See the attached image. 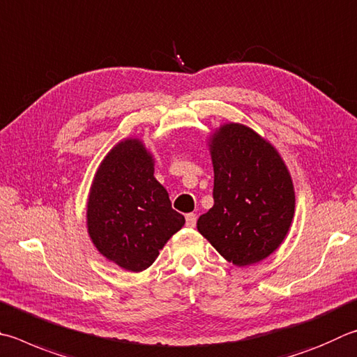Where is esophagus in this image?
<instances>
[{
	"label": "esophagus",
	"instance_id": "34e87169",
	"mask_svg": "<svg viewBox=\"0 0 357 357\" xmlns=\"http://www.w3.org/2000/svg\"><path fill=\"white\" fill-rule=\"evenodd\" d=\"M197 213H187L185 215V225L189 226V228H193V226L197 225Z\"/></svg>",
	"mask_w": 357,
	"mask_h": 357
}]
</instances>
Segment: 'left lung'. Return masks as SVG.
Segmentation results:
<instances>
[{
	"mask_svg": "<svg viewBox=\"0 0 357 357\" xmlns=\"http://www.w3.org/2000/svg\"><path fill=\"white\" fill-rule=\"evenodd\" d=\"M209 146L213 206L197 228L228 262L256 264L289 232L295 212L290 173L267 140L238 123L213 132Z\"/></svg>",
	"mask_w": 357,
	"mask_h": 357,
	"instance_id": "1",
	"label": "left lung"
}]
</instances>
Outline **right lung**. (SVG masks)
I'll return each mask as SVG.
<instances>
[{"mask_svg": "<svg viewBox=\"0 0 357 357\" xmlns=\"http://www.w3.org/2000/svg\"><path fill=\"white\" fill-rule=\"evenodd\" d=\"M184 223L154 178V160L144 144L128 139L115 145L98 167L87 203L89 236L96 250L137 273L156 261Z\"/></svg>", "mask_w": 357, "mask_h": 357, "instance_id": "1", "label": "right lung"}]
</instances>
